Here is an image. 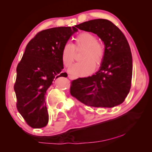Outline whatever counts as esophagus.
I'll use <instances>...</instances> for the list:
<instances>
[{
	"mask_svg": "<svg viewBox=\"0 0 152 152\" xmlns=\"http://www.w3.org/2000/svg\"><path fill=\"white\" fill-rule=\"evenodd\" d=\"M68 78H70V80H74V79H76L77 77H75V76H72V75H68Z\"/></svg>",
	"mask_w": 152,
	"mask_h": 152,
	"instance_id": "34e87169",
	"label": "esophagus"
}]
</instances>
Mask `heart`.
<instances>
[{"instance_id":"obj_1","label":"heart","mask_w":152,"mask_h":152,"mask_svg":"<svg viewBox=\"0 0 152 152\" xmlns=\"http://www.w3.org/2000/svg\"><path fill=\"white\" fill-rule=\"evenodd\" d=\"M76 44L66 43L61 51V58L66 68L72 65L76 60V51L79 48H84L80 56L82 61L69 69L71 74L76 76H86L93 72L96 66L101 65L104 58V48L98 42L97 37L90 32H82L75 38Z\"/></svg>"}]
</instances>
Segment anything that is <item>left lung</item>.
I'll list each match as a JSON object with an SVG mask.
<instances>
[{
  "instance_id": "1",
  "label": "left lung",
  "mask_w": 152,
  "mask_h": 152,
  "mask_svg": "<svg viewBox=\"0 0 152 152\" xmlns=\"http://www.w3.org/2000/svg\"><path fill=\"white\" fill-rule=\"evenodd\" d=\"M77 27L99 36L104 43L105 54L95 74L72 81L71 95L94 107L111 108L121 104L129 92L133 72L132 52L125 36L107 19L91 20Z\"/></svg>"
}]
</instances>
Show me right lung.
<instances>
[{"instance_id": "obj_1", "label": "right lung", "mask_w": 152, "mask_h": 152, "mask_svg": "<svg viewBox=\"0 0 152 152\" xmlns=\"http://www.w3.org/2000/svg\"><path fill=\"white\" fill-rule=\"evenodd\" d=\"M78 29L60 27L41 31L28 43L17 67L14 90L17 109L32 128H42L48 123L45 94L53 80L66 77L62 72L61 51L71 35Z\"/></svg>"}]
</instances>
